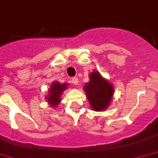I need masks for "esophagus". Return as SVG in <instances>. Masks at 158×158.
<instances>
[{"mask_svg":"<svg viewBox=\"0 0 158 158\" xmlns=\"http://www.w3.org/2000/svg\"><path fill=\"white\" fill-rule=\"evenodd\" d=\"M72 83L73 84V85H77L78 84V78L77 77H73L72 78Z\"/></svg>","mask_w":158,"mask_h":158,"instance_id":"34e87169","label":"esophagus"}]
</instances>
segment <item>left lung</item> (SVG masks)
Returning <instances> with one entry per match:
<instances>
[{"mask_svg":"<svg viewBox=\"0 0 158 158\" xmlns=\"http://www.w3.org/2000/svg\"><path fill=\"white\" fill-rule=\"evenodd\" d=\"M84 90L91 108L97 112L104 111L109 107L114 93L113 84L98 70H94L89 74V82L85 84Z\"/></svg>","mask_w":158,"mask_h":158,"instance_id":"1","label":"left lung"}]
</instances>
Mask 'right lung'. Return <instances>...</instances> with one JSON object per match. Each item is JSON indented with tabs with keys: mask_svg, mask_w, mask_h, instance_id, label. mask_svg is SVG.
<instances>
[{
	"mask_svg": "<svg viewBox=\"0 0 158 158\" xmlns=\"http://www.w3.org/2000/svg\"><path fill=\"white\" fill-rule=\"evenodd\" d=\"M68 83H59V81H54L52 83L48 89V93L46 95V102L48 103L51 107L56 109L60 102L63 92L67 89Z\"/></svg>",
	"mask_w": 158,
	"mask_h": 158,
	"instance_id": "obj_1",
	"label": "right lung"
}]
</instances>
